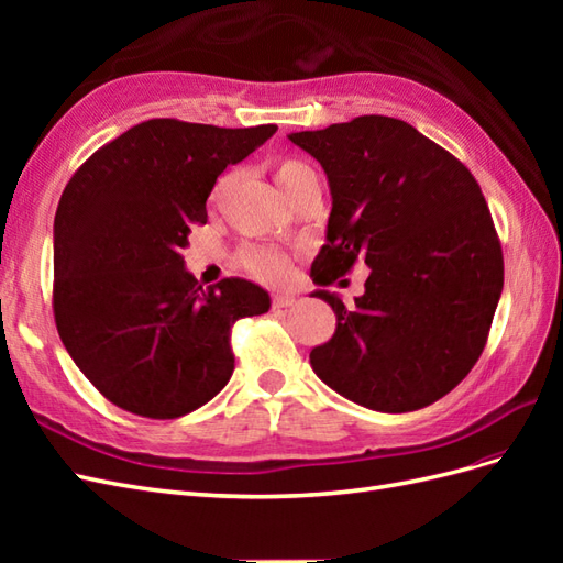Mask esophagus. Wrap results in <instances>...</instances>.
I'll list each match as a JSON object with an SVG mask.
<instances>
[{"label": "esophagus", "instance_id": "34e87169", "mask_svg": "<svg viewBox=\"0 0 563 563\" xmlns=\"http://www.w3.org/2000/svg\"><path fill=\"white\" fill-rule=\"evenodd\" d=\"M294 302H296V296H291V294H277V296H272V308H275V310H279V308H291Z\"/></svg>", "mask_w": 563, "mask_h": 563}]
</instances>
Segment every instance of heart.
I'll list each match as a JSON object with an SVG mask.
<instances>
[{
    "instance_id": "obj_1",
    "label": "heart",
    "mask_w": 563,
    "mask_h": 563,
    "mask_svg": "<svg viewBox=\"0 0 563 563\" xmlns=\"http://www.w3.org/2000/svg\"><path fill=\"white\" fill-rule=\"evenodd\" d=\"M275 178L282 187L286 197H291L298 187L314 178L312 166L298 157H279L275 162ZM230 178H223L216 187V197L223 195L225 185ZM240 265L251 277L265 284H284L288 279V272H291V255L272 246H244L240 251Z\"/></svg>"
}]
</instances>
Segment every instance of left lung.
Segmentation results:
<instances>
[{"label": "left lung", "instance_id": "obj_1", "mask_svg": "<svg viewBox=\"0 0 563 563\" xmlns=\"http://www.w3.org/2000/svg\"><path fill=\"white\" fill-rule=\"evenodd\" d=\"M331 187L327 244L310 277L371 267L354 308L329 291L335 333L310 352L317 376L373 411L430 406L479 360L503 291V249L470 168L395 117L288 135Z\"/></svg>", "mask_w": 563, "mask_h": 563}]
</instances>
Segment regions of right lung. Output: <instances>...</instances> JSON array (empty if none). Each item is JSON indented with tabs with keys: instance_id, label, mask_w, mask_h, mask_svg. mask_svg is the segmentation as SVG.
Instances as JSON below:
<instances>
[{
	"instance_id": "1",
	"label": "right lung",
	"mask_w": 563,
	"mask_h": 563,
	"mask_svg": "<svg viewBox=\"0 0 563 563\" xmlns=\"http://www.w3.org/2000/svg\"><path fill=\"white\" fill-rule=\"evenodd\" d=\"M275 131L147 119L65 185L54 220L56 329L114 406L172 420L228 385L234 321L267 312L269 298L240 277L201 288L183 249L190 228L207 223L218 176Z\"/></svg>"
}]
</instances>
